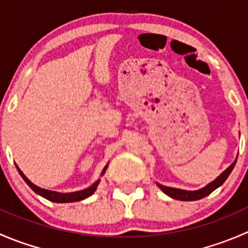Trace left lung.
<instances>
[{
	"label": "left lung",
	"instance_id": "obj_1",
	"mask_svg": "<svg viewBox=\"0 0 248 248\" xmlns=\"http://www.w3.org/2000/svg\"><path fill=\"white\" fill-rule=\"evenodd\" d=\"M237 159V158H236ZM235 163L236 161H234V163L232 164L231 167L226 169L218 177H217L215 181H212L211 184H209L207 186H205L204 188L198 189V191H184V189H179V188H171V187H167V186H162V185H158L159 188L167 194V196L171 197V198L177 199V201H185V202H191V201H198V199L204 198V197L209 196L210 193L215 191L216 188H218L221 185H223V182L226 181L227 177L229 176L232 169H234Z\"/></svg>",
	"mask_w": 248,
	"mask_h": 248
}]
</instances>
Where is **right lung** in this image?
<instances>
[{"mask_svg": "<svg viewBox=\"0 0 248 248\" xmlns=\"http://www.w3.org/2000/svg\"><path fill=\"white\" fill-rule=\"evenodd\" d=\"M17 168V167H16ZM107 167L104 168V170L102 174H104V171H106ZM17 170H19L20 175H21L22 179L26 181V184L29 185L30 187H31L32 189H33L36 193H38L39 196L44 197V198H46L47 201L50 202H79V201H82V199L87 198V197H90L91 194L94 193V191H96L97 186H98L99 184V180L97 182H94L93 185H92L91 187H89V188L84 189V191H79V192H72V193H59V192H54V191H47V189H44V188H41V187L36 186L34 184H32L31 181H30L29 179H27L26 176L24 175V172L20 170L19 168H17Z\"/></svg>", "mask_w": 248, "mask_h": 248, "instance_id": "right-lung-1", "label": "right lung"}]
</instances>
